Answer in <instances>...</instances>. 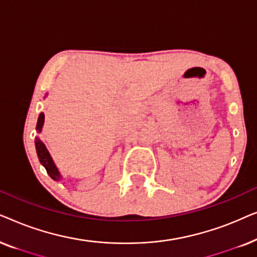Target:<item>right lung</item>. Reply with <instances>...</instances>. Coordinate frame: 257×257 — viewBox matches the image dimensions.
Here are the masks:
<instances>
[{
  "label": "right lung",
  "instance_id": "1",
  "mask_svg": "<svg viewBox=\"0 0 257 257\" xmlns=\"http://www.w3.org/2000/svg\"><path fill=\"white\" fill-rule=\"evenodd\" d=\"M44 125V113L41 112L40 115H38V120H37V125H36V131L37 133L42 132V128H43ZM35 146H36V152H37V157L40 163L43 165L45 170H47L48 174L54 179L55 181H59L62 180V174L61 172L58 171L57 166L54 163V159H52L50 153L47 149V146L44 145V143L42 140L36 137V140H35Z\"/></svg>",
  "mask_w": 257,
  "mask_h": 257
}]
</instances>
